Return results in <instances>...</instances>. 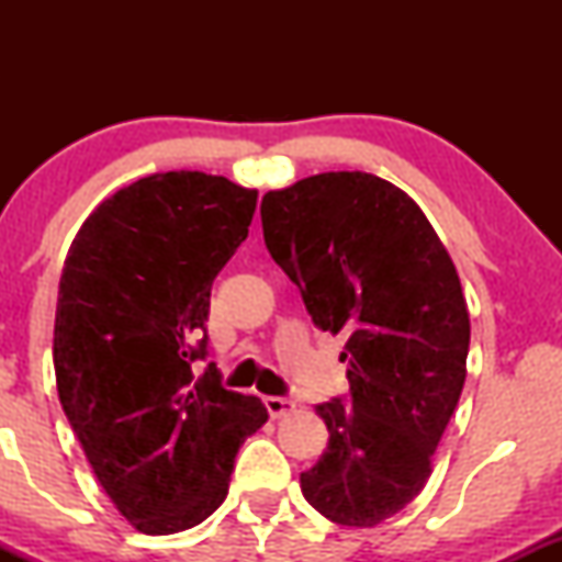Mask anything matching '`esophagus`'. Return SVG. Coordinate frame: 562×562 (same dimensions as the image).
<instances>
[{
    "label": "esophagus",
    "instance_id": "34e87169",
    "mask_svg": "<svg viewBox=\"0 0 562 562\" xmlns=\"http://www.w3.org/2000/svg\"><path fill=\"white\" fill-rule=\"evenodd\" d=\"M263 404H267V412L272 415V420H280V417H285L295 409V402H290V398H282V396H267L263 398Z\"/></svg>",
    "mask_w": 562,
    "mask_h": 562
}]
</instances>
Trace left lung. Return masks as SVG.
<instances>
[{
	"mask_svg": "<svg viewBox=\"0 0 562 562\" xmlns=\"http://www.w3.org/2000/svg\"><path fill=\"white\" fill-rule=\"evenodd\" d=\"M263 243L301 288L314 325L346 335L348 404L301 492L338 526L372 528L423 492L468 375L470 314L428 216L396 184L327 171L269 190Z\"/></svg>",
	"mask_w": 562,
	"mask_h": 562,
	"instance_id": "8db88e82",
	"label": "left lung"
}]
</instances>
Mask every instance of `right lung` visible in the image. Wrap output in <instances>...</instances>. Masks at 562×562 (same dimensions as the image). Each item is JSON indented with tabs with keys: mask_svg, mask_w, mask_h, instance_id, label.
Instances as JSON below:
<instances>
[{
	"mask_svg": "<svg viewBox=\"0 0 562 562\" xmlns=\"http://www.w3.org/2000/svg\"><path fill=\"white\" fill-rule=\"evenodd\" d=\"M259 190L150 173L105 198L70 243L55 312L57 396L97 481L150 537L227 499L237 449L269 420L205 357L211 285L248 237Z\"/></svg>",
	"mask_w": 562,
	"mask_h": 562,
	"instance_id": "obj_1",
	"label": "right lung"
}]
</instances>
